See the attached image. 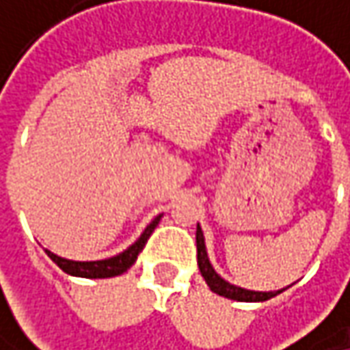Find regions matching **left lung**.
Segmentation results:
<instances>
[{"mask_svg":"<svg viewBox=\"0 0 350 350\" xmlns=\"http://www.w3.org/2000/svg\"><path fill=\"white\" fill-rule=\"evenodd\" d=\"M197 265H199V271L205 279V283L209 285L213 293L225 297V299H233V301H241V303H262V301H269L277 295H281L283 291H287L288 287L279 288V291H249V288L237 287V285H231L229 281H225L209 261V255H207V247H205V237H203V231L201 227L197 225Z\"/></svg>","mask_w":350,"mask_h":350,"instance_id":"8db88e82","label":"left lung"}]
</instances>
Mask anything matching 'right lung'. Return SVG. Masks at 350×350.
I'll use <instances>...</instances> for the list:
<instances>
[{
    "instance_id": "1",
    "label": "right lung",
    "mask_w": 350,
    "mask_h": 350,
    "mask_svg": "<svg viewBox=\"0 0 350 350\" xmlns=\"http://www.w3.org/2000/svg\"><path fill=\"white\" fill-rule=\"evenodd\" d=\"M161 217L163 215H157L145 227V231L141 233V237L133 245H129L123 253L113 255L109 259H101V261H71V259H63V257L51 253V251H47V249H45V253H47V257L55 262L62 271H65L71 277H83V279H109V277H117V275H123L133 262L137 261V255L143 251L147 239L151 237V233L155 231V227L159 225Z\"/></svg>"
}]
</instances>
